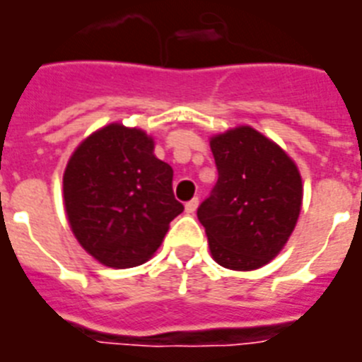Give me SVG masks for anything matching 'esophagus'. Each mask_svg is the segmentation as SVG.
Instances as JSON below:
<instances>
[{
  "mask_svg": "<svg viewBox=\"0 0 362 362\" xmlns=\"http://www.w3.org/2000/svg\"><path fill=\"white\" fill-rule=\"evenodd\" d=\"M196 207H198V198H192V200H189L185 204V211L192 215V213L196 211Z\"/></svg>",
  "mask_w": 362,
  "mask_h": 362,
  "instance_id": "obj_1",
  "label": "esophagus"
}]
</instances>
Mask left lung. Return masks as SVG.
Returning a JSON list of instances; mask_svg holds the SVG:
<instances>
[{"label":"left lung","instance_id":"obj_1","mask_svg":"<svg viewBox=\"0 0 362 362\" xmlns=\"http://www.w3.org/2000/svg\"><path fill=\"white\" fill-rule=\"evenodd\" d=\"M219 179L198 207L213 259L230 270L268 264L295 230L302 179L276 143L249 126L211 139Z\"/></svg>","mask_w":362,"mask_h":362}]
</instances>
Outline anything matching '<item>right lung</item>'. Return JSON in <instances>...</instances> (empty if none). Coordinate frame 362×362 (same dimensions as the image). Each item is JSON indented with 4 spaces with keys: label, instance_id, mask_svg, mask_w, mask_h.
<instances>
[{
    "label": "right lung",
    "instance_id": "add662e5",
    "mask_svg": "<svg viewBox=\"0 0 362 362\" xmlns=\"http://www.w3.org/2000/svg\"><path fill=\"white\" fill-rule=\"evenodd\" d=\"M153 149L145 132L109 124L81 143L67 162V221L81 245L102 264H143L183 211L173 196L172 166Z\"/></svg>",
    "mask_w": 362,
    "mask_h": 362
}]
</instances>
